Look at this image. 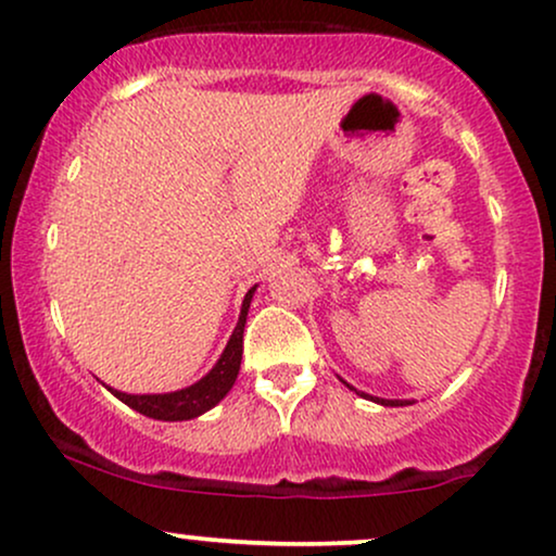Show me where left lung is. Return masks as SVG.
I'll return each instance as SVG.
<instances>
[{
	"label": "left lung",
	"instance_id": "obj_1",
	"mask_svg": "<svg viewBox=\"0 0 556 556\" xmlns=\"http://www.w3.org/2000/svg\"><path fill=\"white\" fill-rule=\"evenodd\" d=\"M378 404H386V406H404V404H409V401H380V399H376Z\"/></svg>",
	"mask_w": 556,
	"mask_h": 556
}]
</instances>
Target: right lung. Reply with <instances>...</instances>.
<instances>
[{
  "label": "right lung",
  "instance_id": "add662e5",
  "mask_svg": "<svg viewBox=\"0 0 556 556\" xmlns=\"http://www.w3.org/2000/svg\"><path fill=\"white\" fill-rule=\"evenodd\" d=\"M256 290V287H253ZM253 290L243 300V311H240L238 326L232 331L230 342H227L223 357L217 359V365L212 367L206 376L184 391L176 393H155V396H131V393L113 391V396H118L126 406H131L134 412L144 414V417L163 419V422H184V419H193L199 414L210 412L214 404L225 399V393L230 391L236 383L238 370H240V357H243V329H245V316H249V305L253 298Z\"/></svg>",
  "mask_w": 556,
  "mask_h": 556
}]
</instances>
